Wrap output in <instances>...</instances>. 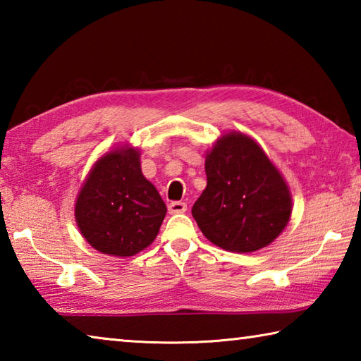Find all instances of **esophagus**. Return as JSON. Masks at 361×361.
I'll return each instance as SVG.
<instances>
[{
  "instance_id": "1",
  "label": "esophagus",
  "mask_w": 361,
  "mask_h": 361,
  "mask_svg": "<svg viewBox=\"0 0 361 361\" xmlns=\"http://www.w3.org/2000/svg\"><path fill=\"white\" fill-rule=\"evenodd\" d=\"M186 212V204L180 202V200H175V202L169 204V213L176 215V213H185Z\"/></svg>"
}]
</instances>
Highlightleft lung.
Returning a JSON list of instances; mask_svg holds the SVG:
<instances>
[{
	"mask_svg": "<svg viewBox=\"0 0 361 361\" xmlns=\"http://www.w3.org/2000/svg\"><path fill=\"white\" fill-rule=\"evenodd\" d=\"M207 186L192 216L216 247L252 253L272 243L291 218L283 175L252 137L228 132L205 154Z\"/></svg>",
	"mask_w": 361,
	"mask_h": 361,
	"instance_id": "obj_1",
	"label": "left lung"
}]
</instances>
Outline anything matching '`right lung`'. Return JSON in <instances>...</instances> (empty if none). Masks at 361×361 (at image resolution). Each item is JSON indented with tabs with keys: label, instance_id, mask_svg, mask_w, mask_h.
I'll return each instance as SVG.
<instances>
[{
	"label": "right lung",
	"instance_id": "obj_1",
	"mask_svg": "<svg viewBox=\"0 0 361 361\" xmlns=\"http://www.w3.org/2000/svg\"><path fill=\"white\" fill-rule=\"evenodd\" d=\"M167 207L145 178L140 149L116 146L97 161L75 204L79 231L103 255L126 258L154 242Z\"/></svg>",
	"mask_w": 361,
	"mask_h": 361
}]
</instances>
